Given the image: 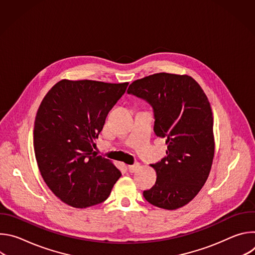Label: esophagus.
Segmentation results:
<instances>
[{
  "instance_id": "1",
  "label": "esophagus",
  "mask_w": 255,
  "mask_h": 255,
  "mask_svg": "<svg viewBox=\"0 0 255 255\" xmlns=\"http://www.w3.org/2000/svg\"><path fill=\"white\" fill-rule=\"evenodd\" d=\"M139 163H135V164H133V165H128V170L130 171V172H135L138 168H139Z\"/></svg>"
}]
</instances>
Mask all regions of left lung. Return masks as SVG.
<instances>
[{"label":"left lung","mask_w":255,"mask_h":255,"mask_svg":"<svg viewBox=\"0 0 255 255\" xmlns=\"http://www.w3.org/2000/svg\"><path fill=\"white\" fill-rule=\"evenodd\" d=\"M127 93L152 107L154 133L167 144L166 156L151 164L155 185L143 196L158 208L184 207L201 191L212 167L215 141L209 100L193 78L166 72L133 82Z\"/></svg>","instance_id":"1"}]
</instances>
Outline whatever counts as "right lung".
<instances>
[{"instance_id":"obj_1","label":"right lung","mask_w":255,"mask_h":255,"mask_svg":"<svg viewBox=\"0 0 255 255\" xmlns=\"http://www.w3.org/2000/svg\"><path fill=\"white\" fill-rule=\"evenodd\" d=\"M128 83L62 80L42 100L33 144L40 173L52 193L75 208L106 201L121 176L111 160L93 151L94 142Z\"/></svg>"}]
</instances>
